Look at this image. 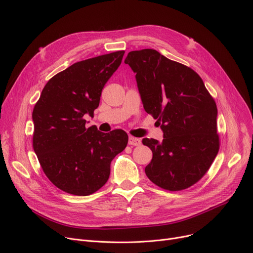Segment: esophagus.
Returning a JSON list of instances; mask_svg holds the SVG:
<instances>
[{
	"mask_svg": "<svg viewBox=\"0 0 253 253\" xmlns=\"http://www.w3.org/2000/svg\"><path fill=\"white\" fill-rule=\"evenodd\" d=\"M128 143L130 145H134V147H138V145L141 144V140L139 138H136V137H133V136H129Z\"/></svg>",
	"mask_w": 253,
	"mask_h": 253,
	"instance_id": "1",
	"label": "esophagus"
}]
</instances>
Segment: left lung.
Returning <instances> with one entry per match:
<instances>
[{
  "label": "left lung",
  "mask_w": 253,
  "mask_h": 253,
  "mask_svg": "<svg viewBox=\"0 0 253 253\" xmlns=\"http://www.w3.org/2000/svg\"><path fill=\"white\" fill-rule=\"evenodd\" d=\"M125 63L136 74L145 112L164 132L162 142L142 139L153 152L145 174L167 191L192 187L205 175L219 150L213 97L194 70L154 49L131 51Z\"/></svg>",
  "instance_id": "8db88e82"
}]
</instances>
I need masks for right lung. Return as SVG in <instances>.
Here are the masks:
<instances>
[{"label": "right lung", "instance_id": "right-lung-1", "mask_svg": "<svg viewBox=\"0 0 253 253\" xmlns=\"http://www.w3.org/2000/svg\"><path fill=\"white\" fill-rule=\"evenodd\" d=\"M125 51L76 62L52 77L33 111V148L49 180L61 191L88 196L108 181L111 162L127 145L128 135L86 127L101 91L122 62Z\"/></svg>", "mask_w": 253, "mask_h": 253}]
</instances>
